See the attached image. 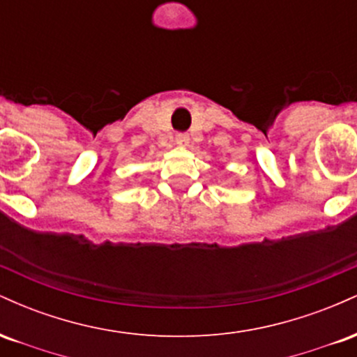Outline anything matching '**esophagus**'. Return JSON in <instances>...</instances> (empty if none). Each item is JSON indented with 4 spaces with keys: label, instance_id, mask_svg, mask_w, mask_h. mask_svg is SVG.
Segmentation results:
<instances>
[{
    "label": "esophagus",
    "instance_id": "esophagus-1",
    "mask_svg": "<svg viewBox=\"0 0 357 357\" xmlns=\"http://www.w3.org/2000/svg\"><path fill=\"white\" fill-rule=\"evenodd\" d=\"M174 142H176V144H178V146H188V142H190V137H188V134L179 132V134H176Z\"/></svg>",
    "mask_w": 357,
    "mask_h": 357
}]
</instances>
